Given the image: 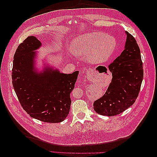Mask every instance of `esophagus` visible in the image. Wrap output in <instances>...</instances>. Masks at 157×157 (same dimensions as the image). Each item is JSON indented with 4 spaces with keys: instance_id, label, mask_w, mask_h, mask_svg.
I'll use <instances>...</instances> for the list:
<instances>
[{
    "instance_id": "esophagus-1",
    "label": "esophagus",
    "mask_w": 157,
    "mask_h": 157,
    "mask_svg": "<svg viewBox=\"0 0 157 157\" xmlns=\"http://www.w3.org/2000/svg\"><path fill=\"white\" fill-rule=\"evenodd\" d=\"M93 71H93L92 69H88L87 70V73H86V75L87 78H89L90 76H91V75H92V73H94Z\"/></svg>"
}]
</instances>
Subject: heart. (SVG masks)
Masks as SVG:
<instances>
[{
    "mask_svg": "<svg viewBox=\"0 0 157 157\" xmlns=\"http://www.w3.org/2000/svg\"><path fill=\"white\" fill-rule=\"evenodd\" d=\"M117 41L114 37L103 33H85L71 42V50L77 57L84 58L92 63H104L111 58L117 48Z\"/></svg>",
    "mask_w": 157,
    "mask_h": 157,
    "instance_id": "heart-1",
    "label": "heart"
}]
</instances>
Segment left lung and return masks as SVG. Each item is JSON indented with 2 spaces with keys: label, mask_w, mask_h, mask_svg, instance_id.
Returning a JSON list of instances; mask_svg holds the SVG:
<instances>
[{
  "label": "left lung",
  "mask_w": 157,
  "mask_h": 157,
  "mask_svg": "<svg viewBox=\"0 0 157 157\" xmlns=\"http://www.w3.org/2000/svg\"><path fill=\"white\" fill-rule=\"evenodd\" d=\"M124 50L109 65L111 82L105 94L94 103L99 115L115 116L132 106L138 96L144 78L140 50L135 38L125 31Z\"/></svg>",
  "instance_id": "obj_1"
}]
</instances>
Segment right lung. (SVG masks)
<instances>
[{"instance_id": "1", "label": "right lung", "mask_w": 157, "mask_h": 157, "mask_svg": "<svg viewBox=\"0 0 157 157\" xmlns=\"http://www.w3.org/2000/svg\"><path fill=\"white\" fill-rule=\"evenodd\" d=\"M41 46L34 36H28L19 45L13 60V87L21 105L30 117L45 122H61L69 114L70 94L79 72L65 74L48 66L38 72L35 59L36 50Z\"/></svg>"}]
</instances>
